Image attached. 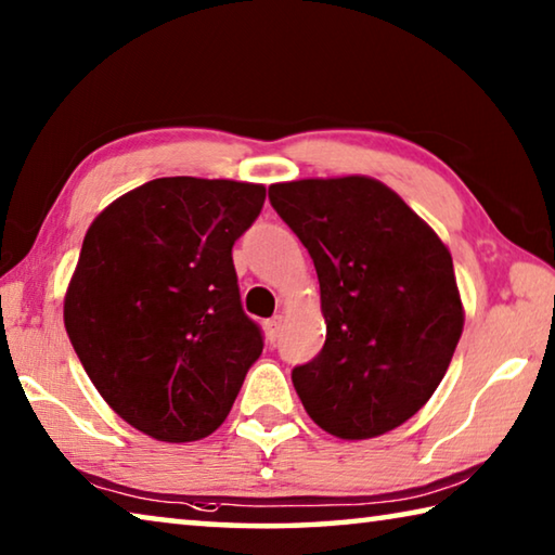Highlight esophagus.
Returning <instances> with one entry per match:
<instances>
[{"label":"esophagus","instance_id":"1","mask_svg":"<svg viewBox=\"0 0 555 555\" xmlns=\"http://www.w3.org/2000/svg\"><path fill=\"white\" fill-rule=\"evenodd\" d=\"M281 327H284V318H281V315L271 318V321L264 323V333H267L269 343H276V337L281 335Z\"/></svg>","mask_w":555,"mask_h":555}]
</instances>
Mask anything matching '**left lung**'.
I'll return each mask as SVG.
<instances>
[{"label": "left lung", "mask_w": 555, "mask_h": 555, "mask_svg": "<svg viewBox=\"0 0 555 555\" xmlns=\"http://www.w3.org/2000/svg\"><path fill=\"white\" fill-rule=\"evenodd\" d=\"M269 201L311 255L325 345L294 370L325 434H389L434 397L465 325L453 257L399 193L370 176L269 185Z\"/></svg>", "instance_id": "left-lung-1"}]
</instances>
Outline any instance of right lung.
Listing matches in <instances>:
<instances>
[{
    "mask_svg": "<svg viewBox=\"0 0 555 555\" xmlns=\"http://www.w3.org/2000/svg\"><path fill=\"white\" fill-rule=\"evenodd\" d=\"M267 188L156 178L88 228L63 323L109 409L164 443H193L228 418L261 333L242 311L232 244Z\"/></svg>",
    "mask_w": 555,
    "mask_h": 555,
    "instance_id": "add662e5",
    "label": "right lung"
}]
</instances>
